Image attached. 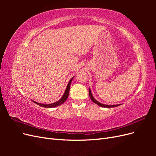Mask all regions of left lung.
<instances>
[{
    "label": "left lung",
    "mask_w": 156,
    "mask_h": 156,
    "mask_svg": "<svg viewBox=\"0 0 156 156\" xmlns=\"http://www.w3.org/2000/svg\"><path fill=\"white\" fill-rule=\"evenodd\" d=\"M89 96H90V98L91 100L96 103V104H97L98 105L100 106V107H106V108H110V107H117V106H119L120 105L118 104V105H105V104H102V103H100L99 101H96L95 99H94V98L93 97L92 94V92H91V90L90 89H89Z\"/></svg>",
    "instance_id": "obj_1"
}]
</instances>
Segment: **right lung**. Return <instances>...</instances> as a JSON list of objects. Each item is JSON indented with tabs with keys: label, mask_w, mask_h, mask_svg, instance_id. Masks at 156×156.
<instances>
[{
	"label": "right lung",
	"mask_w": 156,
	"mask_h": 156,
	"mask_svg": "<svg viewBox=\"0 0 156 156\" xmlns=\"http://www.w3.org/2000/svg\"><path fill=\"white\" fill-rule=\"evenodd\" d=\"M73 79V77H72V79H70V81H69V83L68 84V86L66 87V91L64 94V95L62 96V97L61 98L60 100H59L58 101H56L53 103H51V104H42V103H37L36 101H33V102H34L35 103H36L37 105H38L40 106H41L43 107H46V108H52V107H57L58 105H60L61 104H62V103L66 101V100H67V98H68L69 96V88H70V85H71V83L72 81V79Z\"/></svg>",
	"instance_id": "right-lung-1"
}]
</instances>
